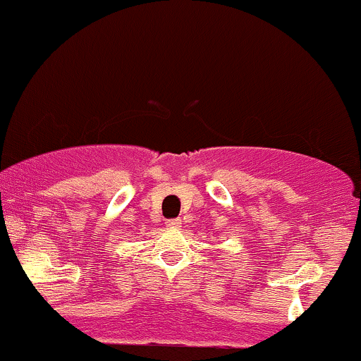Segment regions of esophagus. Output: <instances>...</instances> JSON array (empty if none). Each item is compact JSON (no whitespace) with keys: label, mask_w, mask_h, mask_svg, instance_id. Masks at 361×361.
<instances>
[{"label":"esophagus","mask_w":361,"mask_h":361,"mask_svg":"<svg viewBox=\"0 0 361 361\" xmlns=\"http://www.w3.org/2000/svg\"><path fill=\"white\" fill-rule=\"evenodd\" d=\"M166 226H168V228H180L181 219H168L166 221Z\"/></svg>","instance_id":"1"}]
</instances>
